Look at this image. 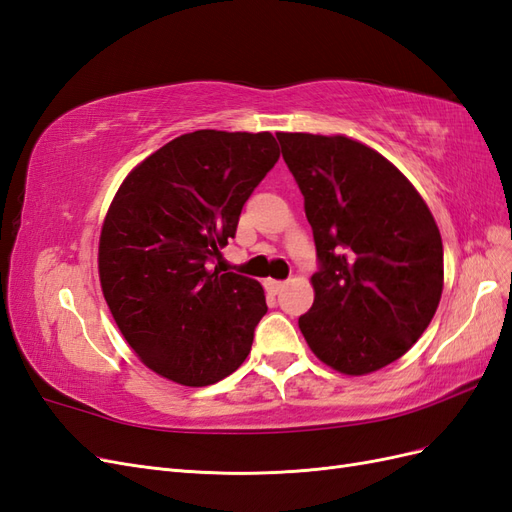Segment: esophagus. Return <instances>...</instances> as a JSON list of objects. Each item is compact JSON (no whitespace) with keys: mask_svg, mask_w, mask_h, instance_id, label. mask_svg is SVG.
I'll list each match as a JSON object with an SVG mask.
<instances>
[{"mask_svg":"<svg viewBox=\"0 0 512 512\" xmlns=\"http://www.w3.org/2000/svg\"><path fill=\"white\" fill-rule=\"evenodd\" d=\"M284 286H286L284 282H277V280H267V282H265V288H267V292H271V294H277Z\"/></svg>","mask_w":512,"mask_h":512,"instance_id":"obj_1","label":"esophagus"}]
</instances>
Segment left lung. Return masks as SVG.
<instances>
[{
	"label": "left lung",
	"instance_id": "left-lung-1",
	"mask_svg": "<svg viewBox=\"0 0 512 512\" xmlns=\"http://www.w3.org/2000/svg\"><path fill=\"white\" fill-rule=\"evenodd\" d=\"M277 141L305 198L320 265L299 329L322 363L346 376L371 374L404 356L436 314L438 224L414 185L371 147L305 132H280Z\"/></svg>",
	"mask_w": 512,
	"mask_h": 512
}]
</instances>
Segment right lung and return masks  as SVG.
I'll use <instances>...</instances> for the list:
<instances>
[{"label": "right lung", "instance_id": "1", "mask_svg": "<svg viewBox=\"0 0 512 512\" xmlns=\"http://www.w3.org/2000/svg\"><path fill=\"white\" fill-rule=\"evenodd\" d=\"M277 158L271 132L196 130L138 164L108 207L98 250L104 299L138 359L162 378L215 384L250 354L265 290L215 260Z\"/></svg>", "mask_w": 512, "mask_h": 512}]
</instances>
